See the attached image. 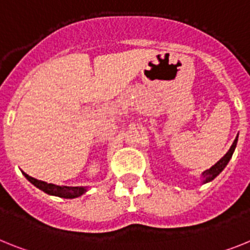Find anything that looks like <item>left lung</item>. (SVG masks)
Instances as JSON below:
<instances>
[{
	"label": "left lung",
	"mask_w": 250,
	"mask_h": 250,
	"mask_svg": "<svg viewBox=\"0 0 250 250\" xmlns=\"http://www.w3.org/2000/svg\"><path fill=\"white\" fill-rule=\"evenodd\" d=\"M237 141H238V136L235 138V140H234L233 145L230 146V149H229V151L225 154L224 156H223L222 159H220L218 163H216L214 167H211L210 169L205 170L204 173H203V178H204V183H208V182H211L214 178H216V176L219 175L220 173L223 171V169H224L225 167H227V164L229 163V160H230L231 155H233L234 150H235V146H237Z\"/></svg>",
	"instance_id": "1"
}]
</instances>
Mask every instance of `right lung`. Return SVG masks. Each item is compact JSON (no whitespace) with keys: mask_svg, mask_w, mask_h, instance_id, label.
<instances>
[{"mask_svg":"<svg viewBox=\"0 0 250 250\" xmlns=\"http://www.w3.org/2000/svg\"><path fill=\"white\" fill-rule=\"evenodd\" d=\"M28 182L32 183L36 188H39L40 190L45 191L46 194L50 195L60 196V198H65V199H72V198H77V196L83 195L86 191V188L80 187H59L55 184H47V183L42 182V180H37V179L32 178V176L27 175L23 173Z\"/></svg>","mask_w":250,"mask_h":250,"instance_id":"add662e5","label":"right lung"}]
</instances>
